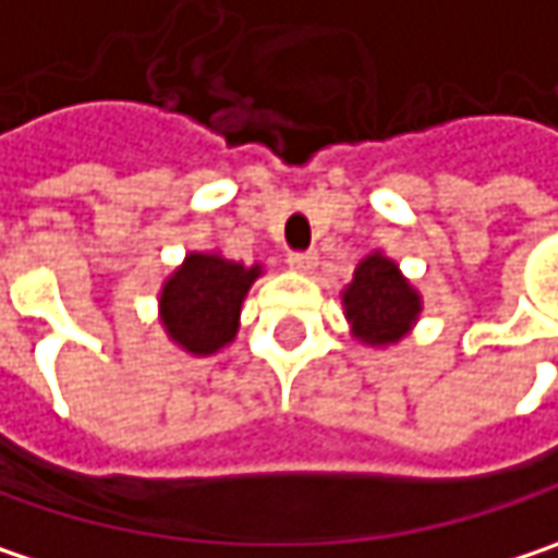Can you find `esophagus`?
I'll list each match as a JSON object with an SVG mask.
<instances>
[{
	"mask_svg": "<svg viewBox=\"0 0 558 558\" xmlns=\"http://www.w3.org/2000/svg\"><path fill=\"white\" fill-rule=\"evenodd\" d=\"M287 265H290L293 271H300V275H313L316 265H319V255H316V252H293V255L287 258Z\"/></svg>",
	"mask_w": 558,
	"mask_h": 558,
	"instance_id": "esophagus-1",
	"label": "esophagus"
}]
</instances>
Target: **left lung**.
I'll return each instance as SVG.
<instances>
[{"instance_id": "8db88e82", "label": "left lung", "mask_w": 558, "mask_h": 558, "mask_svg": "<svg viewBox=\"0 0 558 558\" xmlns=\"http://www.w3.org/2000/svg\"><path fill=\"white\" fill-rule=\"evenodd\" d=\"M341 306L351 338L367 348L399 344L422 319L425 300L402 268L383 252H371L357 262L351 283L341 290Z\"/></svg>"}]
</instances>
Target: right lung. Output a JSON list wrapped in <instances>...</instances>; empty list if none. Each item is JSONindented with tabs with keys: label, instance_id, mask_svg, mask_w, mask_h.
Instances as JSON below:
<instances>
[{
	"label": "right lung",
	"instance_id": "1",
	"mask_svg": "<svg viewBox=\"0 0 558 558\" xmlns=\"http://www.w3.org/2000/svg\"><path fill=\"white\" fill-rule=\"evenodd\" d=\"M262 275V262L242 265L217 248L187 252L156 293L166 338L191 357L223 351L235 341L242 303Z\"/></svg>",
	"mask_w": 558,
	"mask_h": 558
}]
</instances>
